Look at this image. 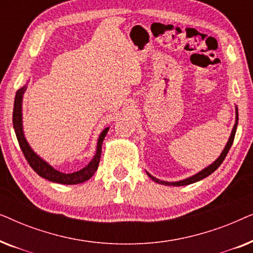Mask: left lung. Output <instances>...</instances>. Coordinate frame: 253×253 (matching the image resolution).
Returning <instances> with one entry per match:
<instances>
[{"label":"left lung","instance_id":"1","mask_svg":"<svg viewBox=\"0 0 253 253\" xmlns=\"http://www.w3.org/2000/svg\"><path fill=\"white\" fill-rule=\"evenodd\" d=\"M235 114H236V117H235V124L233 126V130H231V133H230V137L229 139H228L226 146H224L223 151L221 152L220 157L216 159L215 161L213 162V164H211L209 167L204 168L203 170H200L199 172H197V174L190 176L188 178H184L182 179V181H177V182H167V181H161V179H159L157 177H154V176H152L150 172L146 171V174L150 176V177L153 179L155 183H159V184H162V185H172V186H183V185H189V184H192V183H196L200 181V179L207 177V176L212 174L213 171H215L217 168L220 167V165L222 164L224 158H226V155L228 154V152H229L231 145H233V141H234V138H235V133H236V127H237V124H238V109L236 107V110H235Z\"/></svg>","mask_w":253,"mask_h":253}]
</instances>
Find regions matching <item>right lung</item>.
I'll return each instance as SVG.
<instances>
[{"mask_svg": "<svg viewBox=\"0 0 253 253\" xmlns=\"http://www.w3.org/2000/svg\"><path fill=\"white\" fill-rule=\"evenodd\" d=\"M26 85H24L23 87H20L18 91L16 92L15 96V103H13V114H12V123H13V129H15L16 137L18 139L19 146L22 148L24 157L29 162V165L32 167L34 171L38 175L41 176L42 178H46L48 181L54 182V183H60V184H79L87 181L94 175V172L98 169L100 158H101V147L103 139H105L107 132H108L109 126L105 127L102 130V132L100 133L98 138V143H96V151L94 157L92 158V160L88 162L87 166H85L84 168L81 170L70 172V174H64L55 169L54 167L48 164L47 161H44L42 158H40L36 152L32 150V147L30 146V144L27 143L25 134H24L23 130V96L24 93L26 91Z\"/></svg>", "mask_w": 253, "mask_h": 253, "instance_id": "add662e5", "label": "right lung"}]
</instances>
